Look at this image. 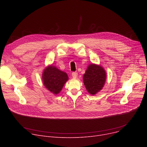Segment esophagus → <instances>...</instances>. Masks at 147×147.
I'll return each instance as SVG.
<instances>
[{"label": "esophagus", "instance_id": "34e87169", "mask_svg": "<svg viewBox=\"0 0 147 147\" xmlns=\"http://www.w3.org/2000/svg\"><path fill=\"white\" fill-rule=\"evenodd\" d=\"M78 74L77 72H73L72 73V76H73V78H76L77 77H78Z\"/></svg>", "mask_w": 147, "mask_h": 147}]
</instances>
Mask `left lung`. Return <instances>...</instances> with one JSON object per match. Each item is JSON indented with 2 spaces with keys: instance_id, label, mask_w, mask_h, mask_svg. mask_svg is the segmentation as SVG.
<instances>
[{
  "instance_id": "1",
  "label": "left lung",
  "mask_w": 147,
  "mask_h": 147,
  "mask_svg": "<svg viewBox=\"0 0 147 147\" xmlns=\"http://www.w3.org/2000/svg\"><path fill=\"white\" fill-rule=\"evenodd\" d=\"M105 79L106 73L104 68L92 64L89 65L83 76V83L89 93L94 95L102 89Z\"/></svg>"
}]
</instances>
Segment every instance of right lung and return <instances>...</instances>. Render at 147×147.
<instances>
[{
  "mask_svg": "<svg viewBox=\"0 0 147 147\" xmlns=\"http://www.w3.org/2000/svg\"><path fill=\"white\" fill-rule=\"evenodd\" d=\"M43 82L44 85L52 93H59L65 83L68 79L67 74L54 66H49L43 73Z\"/></svg>",
  "mask_w": 147,
  "mask_h": 147,
  "instance_id": "right-lung-1",
  "label": "right lung"
}]
</instances>
